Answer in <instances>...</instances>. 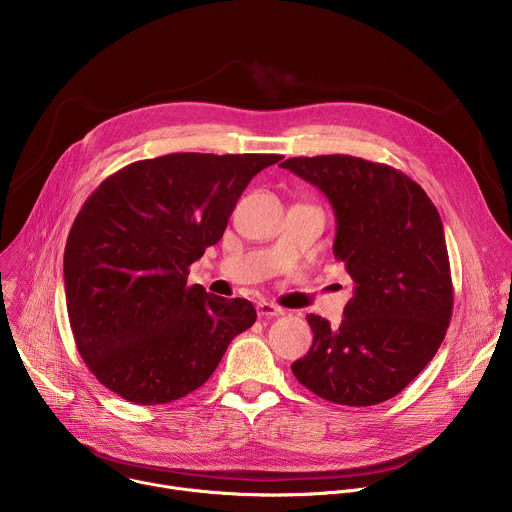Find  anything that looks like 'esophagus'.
I'll return each instance as SVG.
<instances>
[{
  "label": "esophagus",
  "instance_id": "34e87169",
  "mask_svg": "<svg viewBox=\"0 0 512 512\" xmlns=\"http://www.w3.org/2000/svg\"><path fill=\"white\" fill-rule=\"evenodd\" d=\"M257 314L261 318H273V316H281L283 314V308L271 304V302H259L257 304Z\"/></svg>",
  "mask_w": 512,
  "mask_h": 512
}]
</instances>
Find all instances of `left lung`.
Returning a JSON list of instances; mask_svg holds the SVG:
<instances>
[{"label":"left lung","mask_w":512,"mask_h":512,"mask_svg":"<svg viewBox=\"0 0 512 512\" xmlns=\"http://www.w3.org/2000/svg\"><path fill=\"white\" fill-rule=\"evenodd\" d=\"M281 168L330 200L334 257L354 279L338 328L308 316L314 342L291 371L326 401L383 403L427 367L452 320L454 289L440 212L417 182L387 164L332 154L289 158Z\"/></svg>","instance_id":"8db88e82"}]
</instances>
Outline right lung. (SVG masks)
Listing matches in <instances>:
<instances>
[{"mask_svg":"<svg viewBox=\"0 0 512 512\" xmlns=\"http://www.w3.org/2000/svg\"><path fill=\"white\" fill-rule=\"evenodd\" d=\"M279 160L168 154L121 168L87 198L68 233L64 289L72 336L101 385L137 405L172 403L255 324L249 300L186 279L253 176Z\"/></svg>","mask_w":512,"mask_h":512,"instance_id":"obj_1","label":"right lung"}]
</instances>
